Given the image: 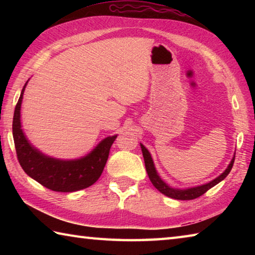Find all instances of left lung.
<instances>
[{"instance_id": "1", "label": "left lung", "mask_w": 255, "mask_h": 255, "mask_svg": "<svg viewBox=\"0 0 255 255\" xmlns=\"http://www.w3.org/2000/svg\"><path fill=\"white\" fill-rule=\"evenodd\" d=\"M140 148H141V152H143L145 167H146V171H147L150 182H152L154 187L156 188L159 192H162L163 195H165L170 198H173V199H178V200H192L204 195L205 192H207L209 189L215 187L216 184L221 182V181H223L228 174H230V172L233 167V164H234V161H235V156H234L232 158L230 165L227 166V169L224 171L221 175L217 176V178L214 179L213 181H210V182L199 185V187L180 190V189L171 188L170 185H167L161 178H159V175L156 172V169H155L153 158L150 156L148 149L146 148L143 144H140Z\"/></svg>"}]
</instances>
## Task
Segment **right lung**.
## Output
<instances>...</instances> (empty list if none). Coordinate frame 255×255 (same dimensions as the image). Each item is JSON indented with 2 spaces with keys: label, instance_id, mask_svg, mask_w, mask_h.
I'll list each match as a JSON object with an SVG mask.
<instances>
[{
  "label": "right lung",
  "instance_id": "right-lung-1",
  "mask_svg": "<svg viewBox=\"0 0 255 255\" xmlns=\"http://www.w3.org/2000/svg\"><path fill=\"white\" fill-rule=\"evenodd\" d=\"M27 83L24 84L15 106L12 124L16 156L21 167L30 178L57 192L77 191L96 183L105 169L110 147L117 135L105 138L91 153L77 159L65 161L42 154L30 144L21 128L20 110Z\"/></svg>",
  "mask_w": 255,
  "mask_h": 255
}]
</instances>
